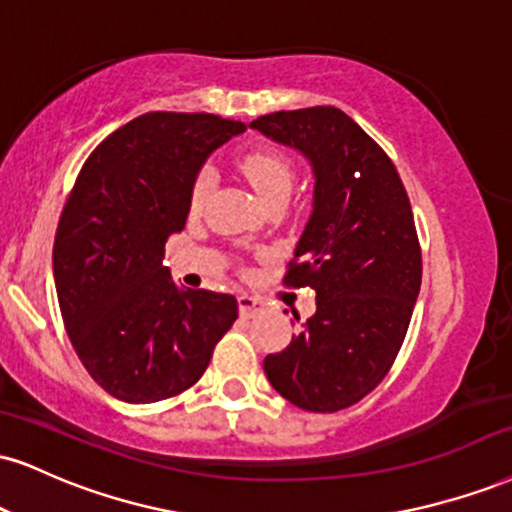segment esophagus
<instances>
[{
    "label": "esophagus",
    "mask_w": 512,
    "mask_h": 512,
    "mask_svg": "<svg viewBox=\"0 0 512 512\" xmlns=\"http://www.w3.org/2000/svg\"><path fill=\"white\" fill-rule=\"evenodd\" d=\"M238 310L243 317H255L257 312L264 310V300L262 298H252L248 293L238 295Z\"/></svg>",
    "instance_id": "esophagus-1"
}]
</instances>
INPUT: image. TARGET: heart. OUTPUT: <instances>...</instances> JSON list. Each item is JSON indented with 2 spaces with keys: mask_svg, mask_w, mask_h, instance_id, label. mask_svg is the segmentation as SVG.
<instances>
[{
  "mask_svg": "<svg viewBox=\"0 0 512 512\" xmlns=\"http://www.w3.org/2000/svg\"><path fill=\"white\" fill-rule=\"evenodd\" d=\"M240 171L252 183V188L257 190V195L262 197L264 205L272 200H279V197L288 200V195H291L295 183V166L281 152L252 150L240 159ZM214 183H217V174H214L212 166H202L195 174L193 183H190V212H200L205 207L207 197L214 190Z\"/></svg>",
  "mask_w": 512,
  "mask_h": 512,
  "instance_id": "obj_1",
  "label": "heart"
}]
</instances>
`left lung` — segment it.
<instances>
[{
	"label": "left lung",
	"instance_id": "obj_1",
	"mask_svg": "<svg viewBox=\"0 0 512 512\" xmlns=\"http://www.w3.org/2000/svg\"><path fill=\"white\" fill-rule=\"evenodd\" d=\"M250 128L303 152L317 178L283 276L317 293V312L291 346L264 357V374L298 408L338 412L377 389L408 334L422 283L408 193L391 157L341 109L264 114Z\"/></svg>",
	"mask_w": 512,
	"mask_h": 512
}]
</instances>
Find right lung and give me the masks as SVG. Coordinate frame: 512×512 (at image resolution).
Wrapping results in <instances>:
<instances>
[{"label":"right lung","instance_id":"obj_1","mask_svg":"<svg viewBox=\"0 0 512 512\" xmlns=\"http://www.w3.org/2000/svg\"><path fill=\"white\" fill-rule=\"evenodd\" d=\"M243 131L217 114L150 112L80 166L54 236V283L73 350L123 403L190 389L238 319L233 295L178 291L162 257L209 152Z\"/></svg>","mask_w":512,"mask_h":512}]
</instances>
